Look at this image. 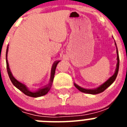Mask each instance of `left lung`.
<instances>
[{
	"label": "left lung",
	"instance_id": "1",
	"mask_svg": "<svg viewBox=\"0 0 127 127\" xmlns=\"http://www.w3.org/2000/svg\"><path fill=\"white\" fill-rule=\"evenodd\" d=\"M115 43V45L116 46V44ZM116 53H117V64H116V70H115V72H114V74L110 77L108 79H107L105 83L101 85L100 86H99L98 87H97V88H95V89H86V88H83L81 87V86H78L77 85H76V83H74V86H76V88L77 89L79 90L80 92L83 93H86V94H93V95H95V94H98L100 93L103 92L104 90H105L106 88H107L110 85L113 83V82L115 81L116 77H117L118 72L119 70V65H120V59H119V55H118V51L117 46H116Z\"/></svg>",
	"mask_w": 127,
	"mask_h": 127
}]
</instances>
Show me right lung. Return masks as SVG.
<instances>
[{"label":"right lung","instance_id":"1","mask_svg":"<svg viewBox=\"0 0 127 127\" xmlns=\"http://www.w3.org/2000/svg\"><path fill=\"white\" fill-rule=\"evenodd\" d=\"M8 48L9 46H7V48L6 50V55H5V57H6V65H7V73H8L9 77L10 79H11L12 83L13 84L14 86H16L18 89L20 90V91H22V92L24 94H25L26 95L29 96V97H41V96H43V95H45L46 94H47V93L49 92V90L51 88V86L52 85L53 81L54 76H55V69L56 67H57V64L58 63L60 62V61H56L55 62V63L53 64L52 66V68H51V77H50V83L47 85L46 86H44L43 88H39L37 91L35 92H31L30 90H29L28 89V88L25 85L22 83L19 82L17 79H16L14 78V76H13L12 73H11V70L9 69V63L7 61V52H8Z\"/></svg>","mask_w":127,"mask_h":127}]
</instances>
